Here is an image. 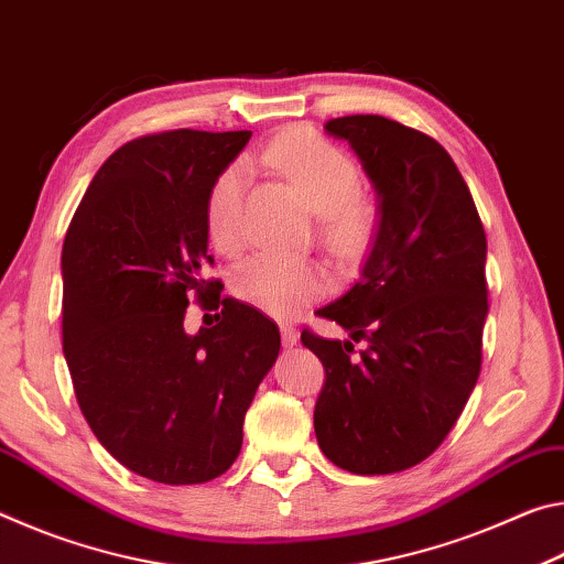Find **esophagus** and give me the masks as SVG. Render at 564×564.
Instances as JSON below:
<instances>
[{"label":"esophagus","mask_w":564,"mask_h":564,"mask_svg":"<svg viewBox=\"0 0 564 564\" xmlns=\"http://www.w3.org/2000/svg\"><path fill=\"white\" fill-rule=\"evenodd\" d=\"M281 340L283 348H293L299 343V330H295L291 323H281Z\"/></svg>","instance_id":"34e87169"}]
</instances>
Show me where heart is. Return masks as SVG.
<instances>
[{"mask_svg":"<svg viewBox=\"0 0 564 564\" xmlns=\"http://www.w3.org/2000/svg\"><path fill=\"white\" fill-rule=\"evenodd\" d=\"M263 161L291 181L305 206L321 216L323 241L340 259L356 256L373 231V208L358 196L360 169L346 151L311 129H291L263 149ZM246 171L226 166L206 198V226L221 251L241 246ZM234 293L275 318H289L326 291L321 265L303 259L256 253L234 271Z\"/></svg>","mask_w":564,"mask_h":564,"instance_id":"heart-1","label":"heart"}]
</instances>
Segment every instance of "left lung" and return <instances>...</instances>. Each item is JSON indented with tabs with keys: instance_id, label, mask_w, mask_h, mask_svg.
<instances>
[{
	"instance_id": "left-lung-1",
	"label": "left lung",
	"mask_w": 564,
	"mask_h": 564,
	"mask_svg": "<svg viewBox=\"0 0 564 564\" xmlns=\"http://www.w3.org/2000/svg\"><path fill=\"white\" fill-rule=\"evenodd\" d=\"M323 129L358 156L378 224L356 283L316 311L350 340L301 333L326 368L313 425L333 465L390 475L445 441L480 376L488 241L470 188L435 139L378 113ZM358 339L369 346L352 357Z\"/></svg>"
}]
</instances>
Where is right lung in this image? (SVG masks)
I'll return each instance as SVG.
<instances>
[{"label": "right lung", "instance_id": "add662e5", "mask_svg": "<svg viewBox=\"0 0 564 564\" xmlns=\"http://www.w3.org/2000/svg\"><path fill=\"white\" fill-rule=\"evenodd\" d=\"M251 131L178 129L104 161L62 248V338L91 433L131 473L164 485L224 475L281 350L271 318L204 281L206 198ZM223 305L191 337L187 299Z\"/></svg>", "mask_w": 564, "mask_h": 564}]
</instances>
